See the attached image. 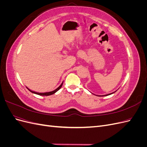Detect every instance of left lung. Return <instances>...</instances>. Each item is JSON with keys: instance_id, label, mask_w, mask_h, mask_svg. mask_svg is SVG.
Segmentation results:
<instances>
[{"instance_id": "8db88e82", "label": "left lung", "mask_w": 147, "mask_h": 147, "mask_svg": "<svg viewBox=\"0 0 147 147\" xmlns=\"http://www.w3.org/2000/svg\"><path fill=\"white\" fill-rule=\"evenodd\" d=\"M117 91H114V92H113L109 93V94H105V95H96V96H109V95H110V94H113V93L116 92ZM94 95H96V94H94Z\"/></svg>"}]
</instances>
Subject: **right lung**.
Masks as SVG:
<instances>
[{"mask_svg": "<svg viewBox=\"0 0 147 147\" xmlns=\"http://www.w3.org/2000/svg\"><path fill=\"white\" fill-rule=\"evenodd\" d=\"M63 82H62V83L60 84V86L57 87L56 89H55V90L51 91H49V92H36V91L30 90V89H29L28 88H27L28 89V90L29 91H30L31 92H32V93H34V94H35L40 95V96H50V95H52L53 94H55V92H56L57 91H58L59 89L62 87V86H63Z\"/></svg>", "mask_w": 147, "mask_h": 147, "instance_id": "right-lung-1", "label": "right lung"}]
</instances>
